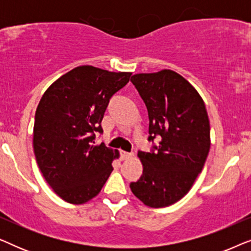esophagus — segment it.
<instances>
[{"instance_id": "34e87169", "label": "esophagus", "mask_w": 251, "mask_h": 251, "mask_svg": "<svg viewBox=\"0 0 251 251\" xmlns=\"http://www.w3.org/2000/svg\"><path fill=\"white\" fill-rule=\"evenodd\" d=\"M132 155H133L132 153H128V152H125V151H121V159L122 160L129 159V157H131Z\"/></svg>"}]
</instances>
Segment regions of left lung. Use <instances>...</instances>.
<instances>
[{"mask_svg":"<svg viewBox=\"0 0 251 251\" xmlns=\"http://www.w3.org/2000/svg\"><path fill=\"white\" fill-rule=\"evenodd\" d=\"M149 113L151 152L139 151L143 175L130 184L151 208L174 204L187 194L210 150V123L201 96L176 72L162 70L131 76Z\"/></svg>","mask_w":251,"mask_h":251,"instance_id":"left-lung-1","label":"left lung"}]
</instances>
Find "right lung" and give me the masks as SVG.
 I'll return each instance as SVG.
<instances>
[{
	"label": "right lung",
	"instance_id": "1",
	"mask_svg": "<svg viewBox=\"0 0 251 251\" xmlns=\"http://www.w3.org/2000/svg\"><path fill=\"white\" fill-rule=\"evenodd\" d=\"M129 72L78 66L54 81L35 113L33 146L37 166L58 197L68 203L95 198L113 171L118 151L95 145L109 99L128 83Z\"/></svg>",
	"mask_w": 251,
	"mask_h": 251
}]
</instances>
